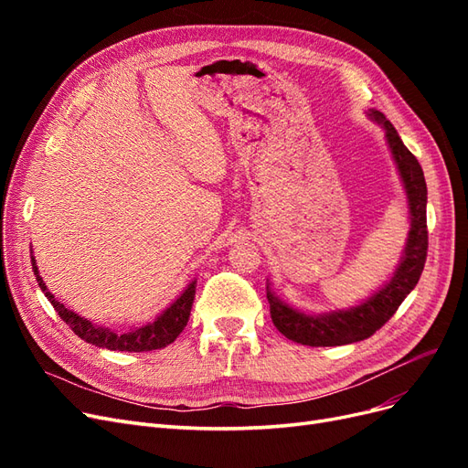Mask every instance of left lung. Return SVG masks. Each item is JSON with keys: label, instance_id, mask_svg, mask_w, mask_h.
I'll return each mask as SVG.
<instances>
[{"label": "left lung", "instance_id": "left-lung-1", "mask_svg": "<svg viewBox=\"0 0 468 468\" xmlns=\"http://www.w3.org/2000/svg\"><path fill=\"white\" fill-rule=\"evenodd\" d=\"M367 117L380 124L385 131V138L392 160L399 169L400 181L408 199L410 230L406 238V246L402 250V258L396 265L392 277L367 296L356 306L330 310V313L310 314L304 310L294 308L285 303L271 291V282L267 279V301L269 313L275 328L292 342L313 347H332L347 346L371 337L378 328L385 325L390 316L399 310L406 296L418 285L420 275L423 271V263L428 256V222H426V205H428V187L423 179L421 165L416 155L410 152L402 138L396 133L390 121L377 109L367 111Z\"/></svg>", "mask_w": 468, "mask_h": 468}]
</instances>
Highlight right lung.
Returning <instances> with one entry per match:
<instances>
[{"label": "right lung", "mask_w": 468, "mask_h": 468, "mask_svg": "<svg viewBox=\"0 0 468 468\" xmlns=\"http://www.w3.org/2000/svg\"><path fill=\"white\" fill-rule=\"evenodd\" d=\"M31 263H33V273L37 277L40 291L45 292V296L50 301L56 313H58V316L69 325V328H72V332L78 337H81L83 342H88L95 347H103L111 351H129V353L162 349L172 342H176V337L183 332V328H186L189 322L197 281H191L186 287V291H183L162 314L155 316V320L144 325H138V328H131L129 332H115L111 328H105V325H97L91 320L76 314L74 310L66 308L60 301L54 299V294L47 289V282L42 281L38 273L37 260L33 256V248H31Z\"/></svg>", "instance_id": "1"}]
</instances>
